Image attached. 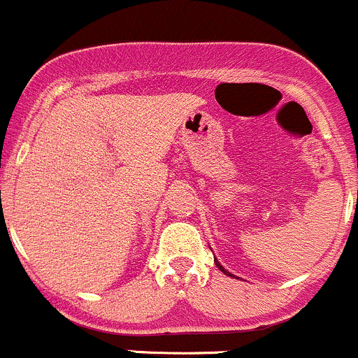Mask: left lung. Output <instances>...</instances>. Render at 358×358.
Returning <instances> with one entry per match:
<instances>
[{"label": "left lung", "mask_w": 358, "mask_h": 358, "mask_svg": "<svg viewBox=\"0 0 358 358\" xmlns=\"http://www.w3.org/2000/svg\"><path fill=\"white\" fill-rule=\"evenodd\" d=\"M214 263H215V266H217V268H219V270H221V271H222V273H224V275H228V277H233V278H238V277H235V275H233V273H229V271H228V270H226V268H224V266H222V264H221V263H219V261H217V259H215V257H214Z\"/></svg>", "instance_id": "left-lung-1"}]
</instances>
